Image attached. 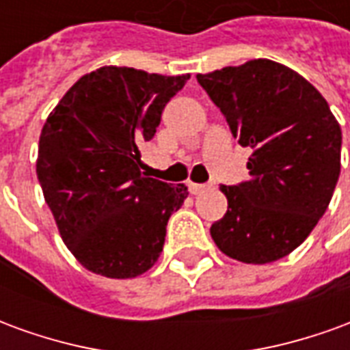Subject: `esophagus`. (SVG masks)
<instances>
[{
  "label": "esophagus",
  "mask_w": 350,
  "mask_h": 350,
  "mask_svg": "<svg viewBox=\"0 0 350 350\" xmlns=\"http://www.w3.org/2000/svg\"><path fill=\"white\" fill-rule=\"evenodd\" d=\"M204 189H208V185H204V183H189V191L193 195H200Z\"/></svg>",
  "instance_id": "obj_1"
}]
</instances>
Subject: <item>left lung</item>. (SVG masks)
Masks as SVG:
<instances>
[{
  "label": "left lung",
  "instance_id": "obj_1",
  "mask_svg": "<svg viewBox=\"0 0 350 350\" xmlns=\"http://www.w3.org/2000/svg\"><path fill=\"white\" fill-rule=\"evenodd\" d=\"M238 144L253 150L250 180L221 185L227 213L210 228L227 257L266 264L293 253L330 204L341 170V127L298 72L271 59L197 75Z\"/></svg>",
  "mask_w": 350,
  "mask_h": 350
}]
</instances>
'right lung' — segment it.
I'll return each instance as SVG.
<instances>
[{
  "mask_svg": "<svg viewBox=\"0 0 350 350\" xmlns=\"http://www.w3.org/2000/svg\"><path fill=\"white\" fill-rule=\"evenodd\" d=\"M187 80L100 67L65 93L42 127V195L65 245L93 273L137 278L159 258L168 217L189 191L140 172L138 148Z\"/></svg>",
  "mask_w": 350,
  "mask_h": 350,
  "instance_id": "1",
  "label": "right lung"
}]
</instances>
